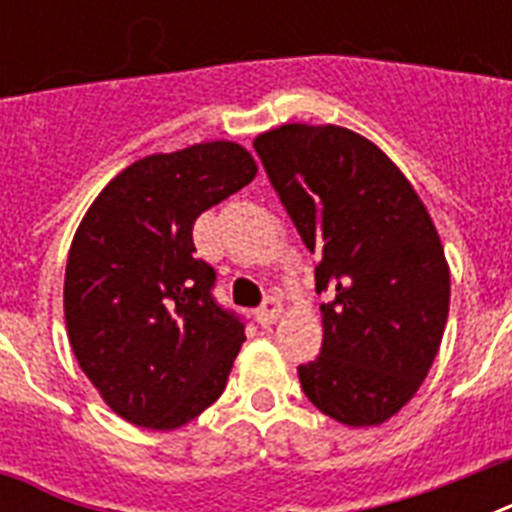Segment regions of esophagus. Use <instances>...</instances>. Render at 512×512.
<instances>
[{
    "label": "esophagus",
    "mask_w": 512,
    "mask_h": 512,
    "mask_svg": "<svg viewBox=\"0 0 512 512\" xmlns=\"http://www.w3.org/2000/svg\"><path fill=\"white\" fill-rule=\"evenodd\" d=\"M281 316V300L279 297H268L263 305H260V311H257V321L263 324V327H271L276 324Z\"/></svg>",
    "instance_id": "34e87169"
}]
</instances>
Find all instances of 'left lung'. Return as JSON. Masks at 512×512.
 I'll return each mask as SVG.
<instances>
[{
  "instance_id": "1",
  "label": "left lung",
  "mask_w": 512,
  "mask_h": 512,
  "mask_svg": "<svg viewBox=\"0 0 512 512\" xmlns=\"http://www.w3.org/2000/svg\"><path fill=\"white\" fill-rule=\"evenodd\" d=\"M255 151L305 247L319 252L321 356L297 366L305 396L348 428L412 401L436 361L452 276L428 207L372 140L337 124H281Z\"/></svg>"
}]
</instances>
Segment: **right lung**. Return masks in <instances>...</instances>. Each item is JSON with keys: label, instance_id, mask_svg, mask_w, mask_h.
I'll return each instance as SVG.
<instances>
[{"label": "right lung", "instance_id": "right-lung-1", "mask_svg": "<svg viewBox=\"0 0 512 512\" xmlns=\"http://www.w3.org/2000/svg\"><path fill=\"white\" fill-rule=\"evenodd\" d=\"M255 175L239 143H196L132 162L84 212L63 316L82 372L122 420L175 430L225 390L247 337L212 300L215 271L193 257V223Z\"/></svg>", "mask_w": 512, "mask_h": 512}]
</instances>
